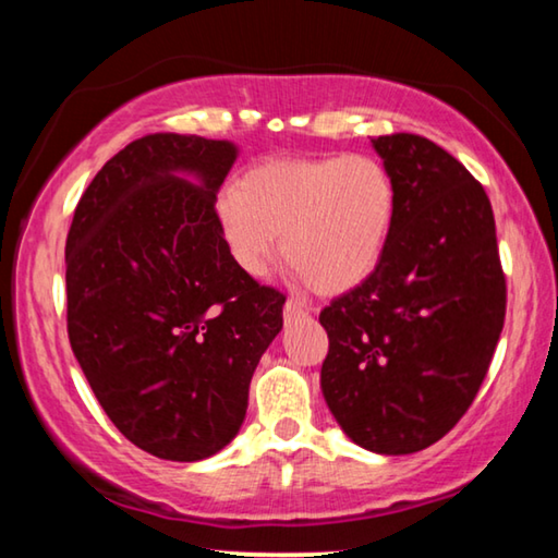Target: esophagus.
I'll return each instance as SVG.
<instances>
[{
  "mask_svg": "<svg viewBox=\"0 0 558 558\" xmlns=\"http://www.w3.org/2000/svg\"><path fill=\"white\" fill-rule=\"evenodd\" d=\"M282 315H286V323H292V319H302V317H307L310 315V307L307 305H302V302H298V300H288L286 302V307H282Z\"/></svg>",
  "mask_w": 558,
  "mask_h": 558,
  "instance_id": "34e87169",
  "label": "esophagus"
}]
</instances>
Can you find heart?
I'll use <instances>...</instances> for the list:
<instances>
[{
  "label": "heart",
  "mask_w": 558,
  "mask_h": 558,
  "mask_svg": "<svg viewBox=\"0 0 558 558\" xmlns=\"http://www.w3.org/2000/svg\"><path fill=\"white\" fill-rule=\"evenodd\" d=\"M393 219V177L372 155L268 159L216 199L221 241L245 276H263L280 248L323 295H339L372 276Z\"/></svg>",
  "instance_id": "b5f03b06"
}]
</instances>
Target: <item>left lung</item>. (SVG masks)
I'll return each mask as SVG.
<instances>
[{"instance_id":"8db88e82","label":"left lung","mask_w":558,"mask_h":558,"mask_svg":"<svg viewBox=\"0 0 558 558\" xmlns=\"http://www.w3.org/2000/svg\"><path fill=\"white\" fill-rule=\"evenodd\" d=\"M396 184L381 263L319 313L323 393L356 446L409 456L468 413L507 313L495 214L483 184L413 132L372 140Z\"/></svg>"}]
</instances>
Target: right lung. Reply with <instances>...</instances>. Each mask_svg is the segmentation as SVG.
Returning a JSON list of instances; mask_svg holds the SVG:
<instances>
[{"mask_svg": "<svg viewBox=\"0 0 558 558\" xmlns=\"http://www.w3.org/2000/svg\"><path fill=\"white\" fill-rule=\"evenodd\" d=\"M233 159L223 140L140 137L93 177L65 239L73 354L116 428L162 460L231 442L282 327L286 295L245 276L216 226Z\"/></svg>", "mask_w": 558, "mask_h": 558, "instance_id": "right-lung-1", "label": "right lung"}]
</instances>
